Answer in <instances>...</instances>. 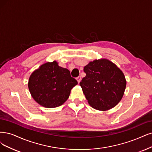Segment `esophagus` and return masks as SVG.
<instances>
[{
	"label": "esophagus",
	"instance_id": "esophagus-1",
	"mask_svg": "<svg viewBox=\"0 0 152 152\" xmlns=\"http://www.w3.org/2000/svg\"><path fill=\"white\" fill-rule=\"evenodd\" d=\"M76 80H77V83H80V81H81V76L77 77H76Z\"/></svg>",
	"mask_w": 152,
	"mask_h": 152
}]
</instances>
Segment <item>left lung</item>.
Masks as SVG:
<instances>
[{"mask_svg": "<svg viewBox=\"0 0 152 152\" xmlns=\"http://www.w3.org/2000/svg\"><path fill=\"white\" fill-rule=\"evenodd\" d=\"M86 76L80 85L88 102L93 108L106 111L118 103L126 88L123 72L106 59L94 60L84 67Z\"/></svg>", "mask_w": 152, "mask_h": 152, "instance_id": "8db88e82", "label": "left lung"}]
</instances>
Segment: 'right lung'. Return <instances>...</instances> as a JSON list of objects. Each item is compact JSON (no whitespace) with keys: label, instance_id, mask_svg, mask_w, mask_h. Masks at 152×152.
<instances>
[{"label":"right lung","instance_id":"obj_1","mask_svg":"<svg viewBox=\"0 0 152 152\" xmlns=\"http://www.w3.org/2000/svg\"><path fill=\"white\" fill-rule=\"evenodd\" d=\"M77 81L70 71L58 66L56 61L46 63L34 71L28 87L32 97L44 107L52 108L63 104L68 99L71 89Z\"/></svg>","mask_w":152,"mask_h":152}]
</instances>
